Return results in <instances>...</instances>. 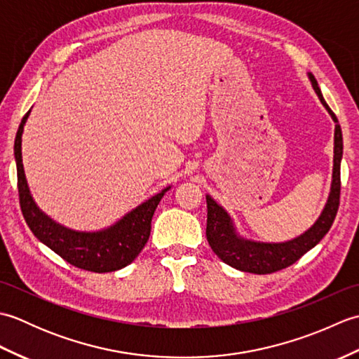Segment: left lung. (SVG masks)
I'll return each instance as SVG.
<instances>
[{
	"instance_id": "left-lung-1",
	"label": "left lung",
	"mask_w": 359,
	"mask_h": 359,
	"mask_svg": "<svg viewBox=\"0 0 359 359\" xmlns=\"http://www.w3.org/2000/svg\"><path fill=\"white\" fill-rule=\"evenodd\" d=\"M311 81V88L315 89L323 106L330 114L334 121V147H333V172L332 185L327 202L321 215L315 220L309 230L296 238L284 242H261L247 239L239 234L234 225L233 217L228 211L219 205L210 194H207V239L212 251L222 259L225 264L236 270L248 271L255 274H269L285 269L294 264L297 259L307 253L309 250L318 245L324 236L329 233L330 226L337 217L339 207V191H341V160H342V133L339 121L333 111L325 103L321 89L313 74H307Z\"/></svg>"
}]
</instances>
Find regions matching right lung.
<instances>
[{"instance_id": "right-lung-1", "label": "right lung", "mask_w": 359, "mask_h": 359, "mask_svg": "<svg viewBox=\"0 0 359 359\" xmlns=\"http://www.w3.org/2000/svg\"><path fill=\"white\" fill-rule=\"evenodd\" d=\"M30 111L22 117L15 137L13 156L17 163L18 194L22 216L30 231L46 247L55 251L66 262L81 270L108 273L123 269L131 264L143 250L149 239L151 220L154 216L158 202L171 188L166 187L162 191L142 202L139 207L128 211L126 215L112 224L97 231H79L58 224L40 210L27 185V179L22 166L21 142L22 131Z\"/></svg>"}]
</instances>
